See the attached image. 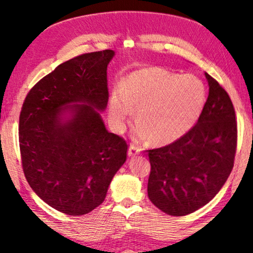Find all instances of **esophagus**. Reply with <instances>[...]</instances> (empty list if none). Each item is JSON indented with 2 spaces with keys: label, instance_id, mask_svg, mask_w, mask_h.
I'll use <instances>...</instances> for the list:
<instances>
[{
  "label": "esophagus",
  "instance_id": "34e87169",
  "mask_svg": "<svg viewBox=\"0 0 253 253\" xmlns=\"http://www.w3.org/2000/svg\"><path fill=\"white\" fill-rule=\"evenodd\" d=\"M141 152H142V149L140 148V147L130 145L129 148H128V156H129V158H132V156H135L137 154H140Z\"/></svg>",
  "mask_w": 253,
  "mask_h": 253
}]
</instances>
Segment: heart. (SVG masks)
I'll list each match as a JSON object with an SVG mask.
<instances>
[{"mask_svg": "<svg viewBox=\"0 0 253 253\" xmlns=\"http://www.w3.org/2000/svg\"><path fill=\"white\" fill-rule=\"evenodd\" d=\"M207 103V87L193 75H178L150 68L127 77L123 93L110 101V119L123 130L137 111V140L150 137L153 143L169 145L183 137L200 119Z\"/></svg>", "mask_w": 253, "mask_h": 253, "instance_id": "heart-1", "label": "heart"}]
</instances>
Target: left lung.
<instances>
[{
    "label": "left lung",
    "instance_id": "left-lung-1",
    "mask_svg": "<svg viewBox=\"0 0 253 253\" xmlns=\"http://www.w3.org/2000/svg\"><path fill=\"white\" fill-rule=\"evenodd\" d=\"M206 106L183 137L148 150V197L170 216H184L209 203L228 180L237 146V123L229 94L208 73Z\"/></svg>",
    "mask_w": 253,
    "mask_h": 253
}]
</instances>
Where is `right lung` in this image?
<instances>
[{"mask_svg": "<svg viewBox=\"0 0 253 253\" xmlns=\"http://www.w3.org/2000/svg\"><path fill=\"white\" fill-rule=\"evenodd\" d=\"M116 52L85 53L60 64L25 98L20 149L28 183L41 200L71 216L104 202L125 164L127 143L105 127L107 65Z\"/></svg>", "mask_w": 253, "mask_h": 253, "instance_id": "1", "label": "right lung"}]
</instances>
